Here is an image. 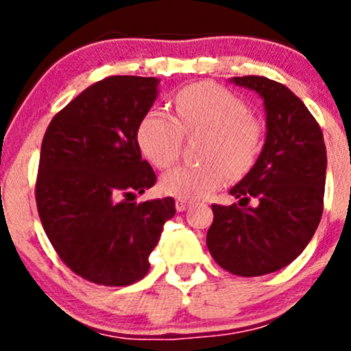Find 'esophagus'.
Here are the masks:
<instances>
[{"label":"esophagus","mask_w":351,"mask_h":351,"mask_svg":"<svg viewBox=\"0 0 351 351\" xmlns=\"http://www.w3.org/2000/svg\"><path fill=\"white\" fill-rule=\"evenodd\" d=\"M190 206L191 204L188 202V200H182V198H178V200H176V209H178L179 213H184V210L188 209Z\"/></svg>","instance_id":"esophagus-1"}]
</instances>
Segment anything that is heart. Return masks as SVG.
Returning <instances> with one entry per match:
<instances>
[{
  "mask_svg": "<svg viewBox=\"0 0 351 351\" xmlns=\"http://www.w3.org/2000/svg\"><path fill=\"white\" fill-rule=\"evenodd\" d=\"M176 117L161 108L144 114L137 142L158 169H169L181 154L186 135H206L198 165H181L167 172L161 190L182 200H200L221 188L228 176L250 172L262 149V128L250 108L228 89L214 82H198L173 96Z\"/></svg>",
  "mask_w": 351,
  "mask_h": 351,
  "instance_id": "obj_1",
  "label": "heart"
}]
</instances>
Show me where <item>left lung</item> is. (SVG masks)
I'll return each instance as SVG.
<instances>
[{"instance_id":"left-lung-1","label":"left lung","mask_w":351,"mask_h":351,"mask_svg":"<svg viewBox=\"0 0 351 351\" xmlns=\"http://www.w3.org/2000/svg\"><path fill=\"white\" fill-rule=\"evenodd\" d=\"M232 82L258 93L267 137L253 169L230 190L232 206H213L207 247L219 267L235 276L271 274L308 246L324 213L327 151L315 117L287 86L258 75ZM256 197L259 206H247Z\"/></svg>"}]
</instances>
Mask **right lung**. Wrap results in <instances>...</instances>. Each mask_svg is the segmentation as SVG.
Wrapping results in <instances>:
<instances>
[{
	"instance_id": "1",
	"label": "right lung",
	"mask_w": 351,
	"mask_h": 351,
	"mask_svg": "<svg viewBox=\"0 0 351 351\" xmlns=\"http://www.w3.org/2000/svg\"><path fill=\"white\" fill-rule=\"evenodd\" d=\"M158 84L154 77H107L56 114L43 135L40 221L60 258L91 283L142 280L163 225L176 214L172 197L133 202L156 182L142 160L137 128Z\"/></svg>"
}]
</instances>
